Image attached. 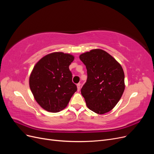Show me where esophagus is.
Instances as JSON below:
<instances>
[{"instance_id":"esophagus-1","label":"esophagus","mask_w":154,"mask_h":154,"mask_svg":"<svg viewBox=\"0 0 154 154\" xmlns=\"http://www.w3.org/2000/svg\"><path fill=\"white\" fill-rule=\"evenodd\" d=\"M80 87H81V84H80V83H78V84H77L78 91H80Z\"/></svg>"}]
</instances>
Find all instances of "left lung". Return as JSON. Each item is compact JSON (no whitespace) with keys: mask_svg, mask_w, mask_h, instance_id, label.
Segmentation results:
<instances>
[{"mask_svg":"<svg viewBox=\"0 0 154 154\" xmlns=\"http://www.w3.org/2000/svg\"><path fill=\"white\" fill-rule=\"evenodd\" d=\"M86 66L87 82L81 89L87 107L103 114L116 105L125 90L122 67L110 54L102 49H92L80 56Z\"/></svg>","mask_w":154,"mask_h":154,"instance_id":"8db88e82","label":"left lung"}]
</instances>
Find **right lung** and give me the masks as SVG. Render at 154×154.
Instances as JSON below:
<instances>
[{
  "mask_svg": "<svg viewBox=\"0 0 154 154\" xmlns=\"http://www.w3.org/2000/svg\"><path fill=\"white\" fill-rule=\"evenodd\" d=\"M70 54H49L36 63L29 77L30 89L41 107L58 112L67 106L77 87L72 82L69 66L74 60Z\"/></svg>",
  "mask_w": 154,
  "mask_h": 154,
  "instance_id": "1",
  "label": "right lung"
}]
</instances>
